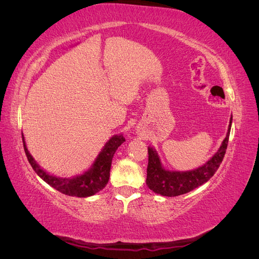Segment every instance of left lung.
<instances>
[{"label":"left lung","mask_w":259,"mask_h":259,"mask_svg":"<svg viewBox=\"0 0 259 259\" xmlns=\"http://www.w3.org/2000/svg\"><path fill=\"white\" fill-rule=\"evenodd\" d=\"M232 123V116L229 122L228 133L226 138L218 149V151L201 167L187 170L176 171L167 170L162 166L158 153L154 149L148 148V167H147V179L146 183L149 189L153 192L165 195V197H177L187 192H189L199 186L208 182V179L213 177L215 171L224 160L227 146L230 135V128Z\"/></svg>","instance_id":"8db88e82"}]
</instances>
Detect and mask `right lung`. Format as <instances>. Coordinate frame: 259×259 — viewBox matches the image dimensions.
<instances>
[{
    "label": "right lung",
    "instance_id": "add662e5",
    "mask_svg": "<svg viewBox=\"0 0 259 259\" xmlns=\"http://www.w3.org/2000/svg\"><path fill=\"white\" fill-rule=\"evenodd\" d=\"M124 142L125 138L122 134L114 135L108 140V143L105 145L103 150L100 151L97 159L90 169L86 170L82 175H77L72 178H60L46 173L44 169L38 166V164L34 161L32 155L28 151L25 143V137L22 135V143L26 155L35 173L45 183H48L51 187L55 188L59 192L70 195V197L79 198L91 197V195H94L104 189L108 184L109 177H110V168L113 155L116 149Z\"/></svg>",
    "mask_w": 259,
    "mask_h": 259
}]
</instances>
